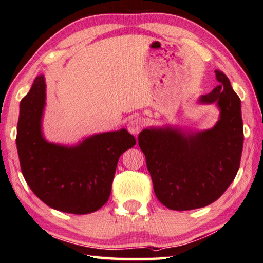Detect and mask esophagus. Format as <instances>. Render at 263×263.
Here are the masks:
<instances>
[{
	"label": "esophagus",
	"instance_id": "34e87169",
	"mask_svg": "<svg viewBox=\"0 0 263 263\" xmlns=\"http://www.w3.org/2000/svg\"><path fill=\"white\" fill-rule=\"evenodd\" d=\"M142 126H143V122L140 117L132 118V120L128 122V124H127L128 131H130L132 135H135V136H137L138 133L141 131Z\"/></svg>",
	"mask_w": 263,
	"mask_h": 263
}]
</instances>
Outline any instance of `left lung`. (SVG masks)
<instances>
[{"label": "left lung", "mask_w": 263, "mask_h": 263, "mask_svg": "<svg viewBox=\"0 0 263 263\" xmlns=\"http://www.w3.org/2000/svg\"><path fill=\"white\" fill-rule=\"evenodd\" d=\"M219 85L199 98L217 102L220 118L210 130L145 128L139 146L146 156L157 199L170 210L204 208L222 195L237 174L244 132L240 99L222 71L215 70Z\"/></svg>", "instance_id": "left-lung-1"}]
</instances>
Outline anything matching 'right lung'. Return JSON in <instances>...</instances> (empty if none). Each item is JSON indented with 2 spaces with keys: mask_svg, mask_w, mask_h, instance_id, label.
<instances>
[{
  "mask_svg": "<svg viewBox=\"0 0 263 263\" xmlns=\"http://www.w3.org/2000/svg\"><path fill=\"white\" fill-rule=\"evenodd\" d=\"M45 106L43 75L20 101L17 149L23 176L43 203L54 210L87 214L108 202L118 158L136 145L125 128L86 138L75 147L48 142L41 131Z\"/></svg>",
  "mask_w": 263,
  "mask_h": 263,
  "instance_id": "obj_1",
  "label": "right lung"
}]
</instances>
